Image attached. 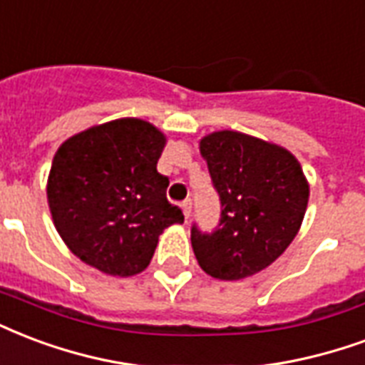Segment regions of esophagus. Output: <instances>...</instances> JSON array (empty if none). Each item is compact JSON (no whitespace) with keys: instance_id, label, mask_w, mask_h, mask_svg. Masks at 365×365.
<instances>
[{"instance_id":"esophagus-1","label":"esophagus","mask_w":365,"mask_h":365,"mask_svg":"<svg viewBox=\"0 0 365 365\" xmlns=\"http://www.w3.org/2000/svg\"><path fill=\"white\" fill-rule=\"evenodd\" d=\"M180 207H182V213H185V217L186 219L190 217V213H192V202H190V200H185V202L180 204Z\"/></svg>"}]
</instances>
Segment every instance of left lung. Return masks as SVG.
<instances>
[{"mask_svg": "<svg viewBox=\"0 0 365 365\" xmlns=\"http://www.w3.org/2000/svg\"><path fill=\"white\" fill-rule=\"evenodd\" d=\"M221 219L213 232L194 225V256L207 275L238 281L265 269L297 237L308 207L309 185L284 148L237 130L200 140Z\"/></svg>", "mask_w": 365, "mask_h": 365, "instance_id": "1", "label": "left lung"}]
</instances>
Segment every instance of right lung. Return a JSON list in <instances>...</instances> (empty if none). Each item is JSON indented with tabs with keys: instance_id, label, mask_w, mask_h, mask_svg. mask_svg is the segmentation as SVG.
<instances>
[{
	"instance_id": "right-lung-1",
	"label": "right lung",
	"mask_w": 365,
	"mask_h": 365,
	"mask_svg": "<svg viewBox=\"0 0 365 365\" xmlns=\"http://www.w3.org/2000/svg\"><path fill=\"white\" fill-rule=\"evenodd\" d=\"M165 134L134 117L71 136L56 152L48 204L59 237L84 264L130 277L148 267L160 235L182 223L158 173Z\"/></svg>"
}]
</instances>
